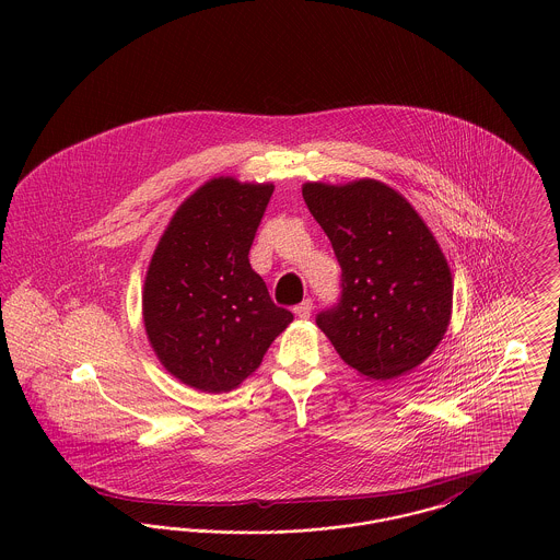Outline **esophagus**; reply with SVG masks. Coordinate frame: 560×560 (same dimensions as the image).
I'll list each match as a JSON object with an SVG mask.
<instances>
[{
	"label": "esophagus",
	"instance_id": "obj_1",
	"mask_svg": "<svg viewBox=\"0 0 560 560\" xmlns=\"http://www.w3.org/2000/svg\"><path fill=\"white\" fill-rule=\"evenodd\" d=\"M293 313H295L300 319H308L311 313H313V300H304L302 304H298V306L293 308Z\"/></svg>",
	"mask_w": 560,
	"mask_h": 560
}]
</instances>
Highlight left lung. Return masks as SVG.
<instances>
[{
	"mask_svg": "<svg viewBox=\"0 0 560 560\" xmlns=\"http://www.w3.org/2000/svg\"><path fill=\"white\" fill-rule=\"evenodd\" d=\"M302 196L342 269L338 304L317 315L338 355L382 382L422 364L453 311L451 269L422 218L373 178L306 183Z\"/></svg>",
	"mask_w": 560,
	"mask_h": 560,
	"instance_id": "left-lung-1",
	"label": "left lung"
}]
</instances>
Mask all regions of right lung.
<instances>
[{"instance_id":"right-lung-1","label":"right lung","mask_w":560,"mask_h":560,"mask_svg":"<svg viewBox=\"0 0 560 560\" xmlns=\"http://www.w3.org/2000/svg\"><path fill=\"white\" fill-rule=\"evenodd\" d=\"M271 194V183H205L176 209L151 258L149 340L165 371L196 390L237 388L293 320L247 258Z\"/></svg>"}]
</instances>
